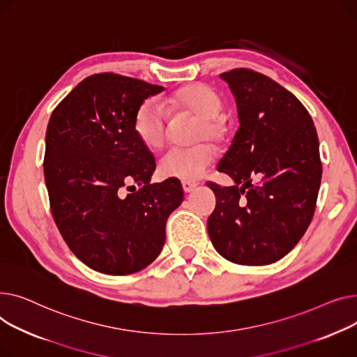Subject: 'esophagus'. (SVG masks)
Returning <instances> with one entry per match:
<instances>
[{"instance_id": "34e87169", "label": "esophagus", "mask_w": 357, "mask_h": 357, "mask_svg": "<svg viewBox=\"0 0 357 357\" xmlns=\"http://www.w3.org/2000/svg\"><path fill=\"white\" fill-rule=\"evenodd\" d=\"M181 185H183V190L185 193H190V192L195 190V187L197 185V183L196 181H190V180H183Z\"/></svg>"}]
</instances>
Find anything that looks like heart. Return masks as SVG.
Segmentation results:
<instances>
[{
  "label": "heart",
  "mask_w": 357,
  "mask_h": 357,
  "mask_svg": "<svg viewBox=\"0 0 357 357\" xmlns=\"http://www.w3.org/2000/svg\"><path fill=\"white\" fill-rule=\"evenodd\" d=\"M167 108L174 112L197 116L195 125V141L219 139L223 134V122L219 118L222 109L220 96L204 83H192L173 92L165 99ZM155 98L145 99L135 112L132 128L146 149H160L165 138L169 111ZM215 146L199 142L193 146H174L162 154L158 162L160 172L167 177L196 180L202 177L215 160Z\"/></svg>",
  "instance_id": "1"
}]
</instances>
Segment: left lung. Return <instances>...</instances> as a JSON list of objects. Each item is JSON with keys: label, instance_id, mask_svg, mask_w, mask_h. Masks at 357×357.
Wrapping results in <instances>:
<instances>
[{"label": "left lung", "instance_id": "obj_1", "mask_svg": "<svg viewBox=\"0 0 357 357\" xmlns=\"http://www.w3.org/2000/svg\"><path fill=\"white\" fill-rule=\"evenodd\" d=\"M220 77L235 96L239 130L218 170L235 185L207 183L216 195L207 232L225 259L268 265L298 243L316 211L317 131L304 105L271 77L243 68Z\"/></svg>", "mask_w": 357, "mask_h": 357}]
</instances>
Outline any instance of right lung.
Masks as SVG:
<instances>
[{"label": "right lung", "mask_w": 357, "mask_h": 357, "mask_svg": "<svg viewBox=\"0 0 357 357\" xmlns=\"http://www.w3.org/2000/svg\"><path fill=\"white\" fill-rule=\"evenodd\" d=\"M162 91L128 76L92 75L47 125L43 167L53 219L72 252L102 274L128 275L150 265L183 202L178 178L150 183L155 160L132 128L139 105Z\"/></svg>", "instance_id": "right-lung-1"}]
</instances>
